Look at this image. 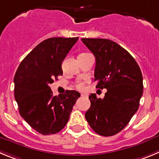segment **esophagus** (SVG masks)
Wrapping results in <instances>:
<instances>
[{"label":"esophagus","mask_w":159,"mask_h":159,"mask_svg":"<svg viewBox=\"0 0 159 159\" xmlns=\"http://www.w3.org/2000/svg\"><path fill=\"white\" fill-rule=\"evenodd\" d=\"M81 97H87V95L86 94H84V93H81Z\"/></svg>","instance_id":"esophagus-1"}]
</instances>
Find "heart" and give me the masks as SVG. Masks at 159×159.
Masks as SVG:
<instances>
[{
    "mask_svg": "<svg viewBox=\"0 0 159 159\" xmlns=\"http://www.w3.org/2000/svg\"><path fill=\"white\" fill-rule=\"evenodd\" d=\"M77 88L79 89H83V84H78V85H77Z\"/></svg>",
    "mask_w": 159,
    "mask_h": 159,
    "instance_id": "1",
    "label": "heart"
}]
</instances>
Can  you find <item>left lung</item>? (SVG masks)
<instances>
[{
    "instance_id": "1",
    "label": "left lung",
    "mask_w": 159,
    "mask_h": 159,
    "mask_svg": "<svg viewBox=\"0 0 159 159\" xmlns=\"http://www.w3.org/2000/svg\"><path fill=\"white\" fill-rule=\"evenodd\" d=\"M96 57L94 81L107 89L103 99L89 96L91 106L84 115L97 134L114 136L126 126L137 111L143 95V77L134 58L116 42L102 38H82Z\"/></svg>"
}]
</instances>
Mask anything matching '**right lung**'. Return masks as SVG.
<instances>
[{
	"instance_id": "right-lung-1",
	"label": "right lung",
	"mask_w": 159,
	"mask_h": 159,
	"mask_svg": "<svg viewBox=\"0 0 159 159\" xmlns=\"http://www.w3.org/2000/svg\"><path fill=\"white\" fill-rule=\"evenodd\" d=\"M78 38H51L35 47L14 77L15 99L22 118L42 135L55 134L67 123L80 97L75 90L53 96L49 84L63 75L62 63Z\"/></svg>"
}]
</instances>
